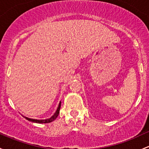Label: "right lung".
I'll return each mask as SVG.
<instances>
[{
	"mask_svg": "<svg viewBox=\"0 0 149 149\" xmlns=\"http://www.w3.org/2000/svg\"><path fill=\"white\" fill-rule=\"evenodd\" d=\"M61 102L59 103V105H58V109H57V110H56V113H55L54 115H53L50 118H47V119H43V120H38V119H33V118H28V117H25V116L24 117L28 120H29V121H31V122H33V123H51V122L54 121V120L56 119V118H57L58 116L59 111H60V109H61Z\"/></svg>",
	"mask_w": 149,
	"mask_h": 149,
	"instance_id": "obj_1",
	"label": "right lung"
}]
</instances>
